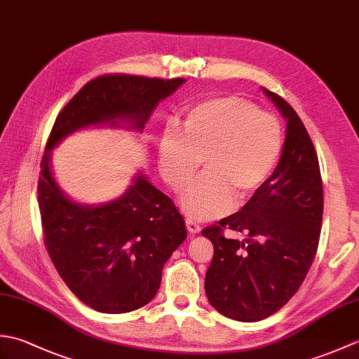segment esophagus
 Listing matches in <instances>:
<instances>
[{
    "label": "esophagus",
    "instance_id": "34e87169",
    "mask_svg": "<svg viewBox=\"0 0 359 359\" xmlns=\"http://www.w3.org/2000/svg\"><path fill=\"white\" fill-rule=\"evenodd\" d=\"M185 224H187V230H188L189 233H193V234L201 233V225L197 224L194 219H187Z\"/></svg>",
    "mask_w": 359,
    "mask_h": 359
}]
</instances>
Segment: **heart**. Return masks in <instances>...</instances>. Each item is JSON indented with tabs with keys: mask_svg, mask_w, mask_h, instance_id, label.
Listing matches in <instances>:
<instances>
[{
	"mask_svg": "<svg viewBox=\"0 0 359 359\" xmlns=\"http://www.w3.org/2000/svg\"><path fill=\"white\" fill-rule=\"evenodd\" d=\"M284 148L279 120L241 97L208 98L191 106L182 134L166 128L158 147L162 177L180 193L205 162L202 179L182 197L193 219H215L231 210L234 199L248 203L261 194L278 170Z\"/></svg>",
	"mask_w": 359,
	"mask_h": 359,
	"instance_id": "1",
	"label": "heart"
}]
</instances>
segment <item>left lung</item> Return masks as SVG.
<instances>
[{
	"instance_id": "8db88e82",
	"label": "left lung",
	"mask_w": 359,
	"mask_h": 359,
	"mask_svg": "<svg viewBox=\"0 0 359 359\" xmlns=\"http://www.w3.org/2000/svg\"><path fill=\"white\" fill-rule=\"evenodd\" d=\"M264 93L287 118L278 170L256 199L202 230L215 247L205 276L208 301L242 323L276 313L299 290L316 256L324 210L321 171L306 126L284 98ZM225 229L248 239L228 240Z\"/></svg>"
}]
</instances>
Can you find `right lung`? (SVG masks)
Segmentation results:
<instances>
[{
	"mask_svg": "<svg viewBox=\"0 0 359 359\" xmlns=\"http://www.w3.org/2000/svg\"><path fill=\"white\" fill-rule=\"evenodd\" d=\"M184 81L100 75L71 98L46 142L38 175L44 245L71 292L100 313H128L156 296L163 265L187 239L184 216L144 175H137L123 196L102 207L72 202L52 177L50 149L89 125L125 120L142 131L157 103Z\"/></svg>",
	"mask_w": 359,
	"mask_h": 359,
	"instance_id": "1",
	"label": "right lung"
}]
</instances>
